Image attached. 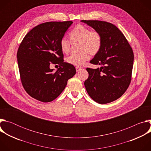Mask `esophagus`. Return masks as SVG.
Listing matches in <instances>:
<instances>
[{"label": "esophagus", "instance_id": "obj_1", "mask_svg": "<svg viewBox=\"0 0 151 151\" xmlns=\"http://www.w3.org/2000/svg\"><path fill=\"white\" fill-rule=\"evenodd\" d=\"M82 69L81 68H79V67H76V72H79L80 70H81Z\"/></svg>", "mask_w": 151, "mask_h": 151}]
</instances>
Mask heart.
Returning a JSON list of instances; mask_svg holds the SVG:
<instances>
[{
    "instance_id": "obj_1",
    "label": "heart",
    "mask_w": 151,
    "mask_h": 151,
    "mask_svg": "<svg viewBox=\"0 0 151 151\" xmlns=\"http://www.w3.org/2000/svg\"><path fill=\"white\" fill-rule=\"evenodd\" d=\"M72 43L80 42L79 54H73L67 58V62L76 67L82 66L89 60L90 54L94 55L100 50L102 44V37L97 31H91L85 26H76L69 34ZM71 43L65 37L61 39L60 49L63 53L68 54L70 50Z\"/></svg>"
}]
</instances>
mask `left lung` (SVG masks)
Returning a JSON list of instances; mask_svg holds the SVG:
<instances>
[{
	"mask_svg": "<svg viewBox=\"0 0 151 151\" xmlns=\"http://www.w3.org/2000/svg\"><path fill=\"white\" fill-rule=\"evenodd\" d=\"M102 37L100 51L90 63L101 67L87 68L89 76L84 82L90 97L106 104L121 97L130 83L134 61L133 50L122 33L114 24L98 20H81Z\"/></svg>",
	"mask_w": 151,
	"mask_h": 151,
	"instance_id": "left-lung-1",
	"label": "left lung"
}]
</instances>
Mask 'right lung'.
<instances>
[{"label":"right lung","instance_id":"1","mask_svg":"<svg viewBox=\"0 0 151 151\" xmlns=\"http://www.w3.org/2000/svg\"><path fill=\"white\" fill-rule=\"evenodd\" d=\"M72 21L47 22L32 29L18 48L17 58L21 81L32 97L50 102L65 88L68 79L76 73L72 64L64 62L60 42ZM51 63L60 68L55 72Z\"/></svg>","mask_w":151,"mask_h":151}]
</instances>
